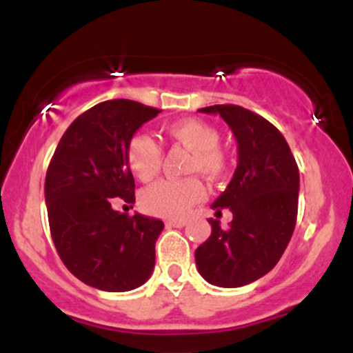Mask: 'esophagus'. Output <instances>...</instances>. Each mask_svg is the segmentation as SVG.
Listing matches in <instances>:
<instances>
[{
    "instance_id": "esophagus-1",
    "label": "esophagus",
    "mask_w": 353,
    "mask_h": 353,
    "mask_svg": "<svg viewBox=\"0 0 353 353\" xmlns=\"http://www.w3.org/2000/svg\"><path fill=\"white\" fill-rule=\"evenodd\" d=\"M165 224L169 228H184L186 225V219H169V221H165Z\"/></svg>"
}]
</instances>
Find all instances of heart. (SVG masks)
<instances>
[{
  "mask_svg": "<svg viewBox=\"0 0 353 353\" xmlns=\"http://www.w3.org/2000/svg\"><path fill=\"white\" fill-rule=\"evenodd\" d=\"M165 136L176 145L190 150L188 172L201 174L210 181L225 176L228 153L222 150L221 132L201 119H183L165 125ZM128 165L139 181H152L162 165V150L148 134H134L128 145ZM205 186L196 177L162 179L146 188L141 194L143 210L159 217H181L191 205L203 200Z\"/></svg>",
  "mask_w": 353,
  "mask_h": 353,
  "instance_id": "1",
  "label": "heart"
}]
</instances>
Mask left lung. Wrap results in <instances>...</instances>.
<instances>
[{
	"label": "left lung",
	"mask_w": 353,
	"mask_h": 353,
	"mask_svg": "<svg viewBox=\"0 0 353 353\" xmlns=\"http://www.w3.org/2000/svg\"><path fill=\"white\" fill-rule=\"evenodd\" d=\"M221 115L238 143V165L212 203L215 215L232 212L228 229L208 219L212 234L194 252L198 272L221 288L250 285L268 274L285 253L299 212L300 174L281 132L238 105L200 108Z\"/></svg>",
	"instance_id": "obj_1"
}]
</instances>
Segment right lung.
Segmentation results:
<instances>
[{
	"instance_id": "right-lung-1",
	"label": "right lung",
	"mask_w": 353,
	"mask_h": 353,
	"mask_svg": "<svg viewBox=\"0 0 353 353\" xmlns=\"http://www.w3.org/2000/svg\"><path fill=\"white\" fill-rule=\"evenodd\" d=\"M160 114L132 100H108L79 115L58 143L44 181L51 238L65 268L103 292H131L155 268L163 222L114 210L134 203L128 145Z\"/></svg>"
}]
</instances>
